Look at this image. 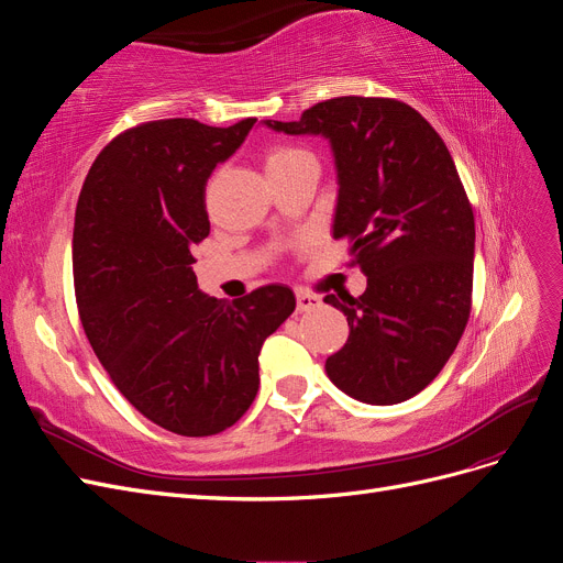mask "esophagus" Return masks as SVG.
I'll return each instance as SVG.
<instances>
[{
  "mask_svg": "<svg viewBox=\"0 0 563 563\" xmlns=\"http://www.w3.org/2000/svg\"><path fill=\"white\" fill-rule=\"evenodd\" d=\"M321 305V298L319 296H312V294H308V291H296V308H298V312H310V310H317Z\"/></svg>",
  "mask_w": 563,
  "mask_h": 563,
  "instance_id": "esophagus-1",
  "label": "esophagus"
}]
</instances>
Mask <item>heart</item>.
I'll use <instances>...</instances> for the list:
<instances>
[{
    "label": "heart",
    "mask_w": 563,
    "mask_h": 563,
    "mask_svg": "<svg viewBox=\"0 0 563 563\" xmlns=\"http://www.w3.org/2000/svg\"><path fill=\"white\" fill-rule=\"evenodd\" d=\"M305 159H312V155L308 150L296 147V145H288V143H272L265 150V168L267 172H277V168H286V166H294L298 162Z\"/></svg>",
    "instance_id": "obj_1"
}]
</instances>
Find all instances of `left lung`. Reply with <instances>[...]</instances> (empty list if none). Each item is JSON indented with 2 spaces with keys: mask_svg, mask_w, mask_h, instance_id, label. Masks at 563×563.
Masks as SVG:
<instances>
[{
  "mask_svg": "<svg viewBox=\"0 0 563 563\" xmlns=\"http://www.w3.org/2000/svg\"><path fill=\"white\" fill-rule=\"evenodd\" d=\"M265 126L329 139L335 240L350 242L366 291L327 296L347 317V343L327 360L335 387L389 406L428 387L457 347L472 310L474 213L432 124L395 98L340 96L298 122Z\"/></svg>",
  "mask_w": 563,
  "mask_h": 563,
  "instance_id": "1",
  "label": "left lung"
}]
</instances>
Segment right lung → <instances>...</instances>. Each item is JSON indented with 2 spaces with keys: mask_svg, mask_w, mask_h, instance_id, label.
<instances>
[{
  "mask_svg": "<svg viewBox=\"0 0 563 563\" xmlns=\"http://www.w3.org/2000/svg\"><path fill=\"white\" fill-rule=\"evenodd\" d=\"M255 119L228 129L157 119L112 139L81 185L73 272L84 333L114 387L159 428L211 437L258 395V354L296 310L288 286L232 302L197 288L207 180Z\"/></svg>",
  "mask_w": 563,
  "mask_h": 563,
  "instance_id": "1",
  "label": "right lung"
}]
</instances>
